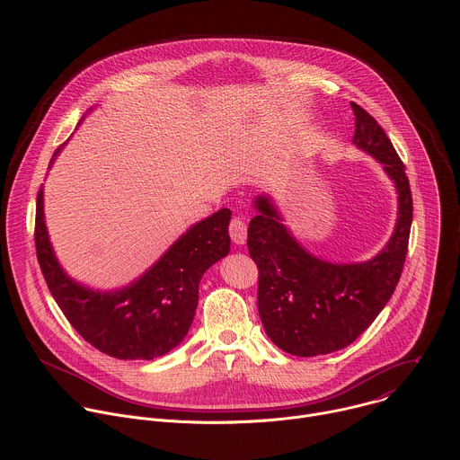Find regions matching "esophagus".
Returning a JSON list of instances; mask_svg holds the SVG:
<instances>
[{
    "label": "esophagus",
    "mask_w": 460,
    "mask_h": 460,
    "mask_svg": "<svg viewBox=\"0 0 460 460\" xmlns=\"http://www.w3.org/2000/svg\"><path fill=\"white\" fill-rule=\"evenodd\" d=\"M229 236L234 243H245L247 240V226L240 217H233L229 224Z\"/></svg>",
    "instance_id": "obj_1"
}]
</instances>
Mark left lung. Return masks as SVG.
Here are the masks:
<instances>
[{
    "mask_svg": "<svg viewBox=\"0 0 460 460\" xmlns=\"http://www.w3.org/2000/svg\"><path fill=\"white\" fill-rule=\"evenodd\" d=\"M355 144L397 185L399 220L387 245L362 264H332L309 254L280 224L266 196L249 222L247 249L258 268V313L268 337L295 357H316L355 342L395 291L406 261L413 199L406 167L378 121L353 103Z\"/></svg>",
    "mask_w": 460,
    "mask_h": 460,
    "instance_id": "obj_1",
    "label": "left lung"
}]
</instances>
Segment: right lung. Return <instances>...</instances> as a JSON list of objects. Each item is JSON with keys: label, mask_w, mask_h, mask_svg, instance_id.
<instances>
[{"label": "right lung", "mask_w": 460, "mask_h": 460, "mask_svg": "<svg viewBox=\"0 0 460 460\" xmlns=\"http://www.w3.org/2000/svg\"><path fill=\"white\" fill-rule=\"evenodd\" d=\"M229 220L231 211L220 209L192 226L135 284L100 293L71 280L59 268L45 229L40 189L34 226L38 264L65 318L91 346L121 360H153L187 335L202 275L229 252Z\"/></svg>", "instance_id": "right-lung-1"}]
</instances>
